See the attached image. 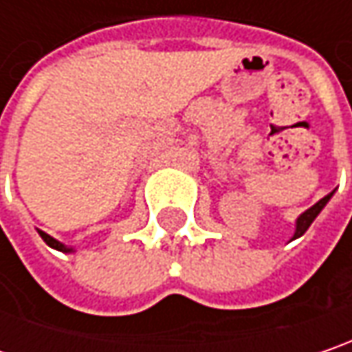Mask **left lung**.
<instances>
[{
    "label": "left lung",
    "instance_id": "obj_1",
    "mask_svg": "<svg viewBox=\"0 0 352 352\" xmlns=\"http://www.w3.org/2000/svg\"><path fill=\"white\" fill-rule=\"evenodd\" d=\"M333 194H335V192H331L329 196H324L322 200H318V202H316L314 206H311L309 210H305V212H302L300 216H298V218H296V228H294V234H292V239H290V240L300 239V236H302V234H305V232L309 230V226L313 224L314 218H316V216L320 214V210H322V208L327 206V202H329V200L333 198Z\"/></svg>",
    "mask_w": 352,
    "mask_h": 352
}]
</instances>
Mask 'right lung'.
<instances>
[{
	"instance_id": "right-lung-1",
	"label": "right lung",
	"mask_w": 352,
	"mask_h": 352,
	"mask_svg": "<svg viewBox=\"0 0 352 352\" xmlns=\"http://www.w3.org/2000/svg\"><path fill=\"white\" fill-rule=\"evenodd\" d=\"M38 234L41 236V239H43V242H45L47 246H52V248H56V250H60V252H65V254H67V252H76V250H74L72 246H65L63 242L56 240L54 236H50V234H45L43 230H38Z\"/></svg>"
}]
</instances>
